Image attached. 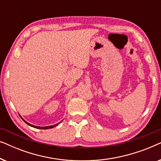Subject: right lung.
Segmentation results:
<instances>
[{
    "mask_svg": "<svg viewBox=\"0 0 161 161\" xmlns=\"http://www.w3.org/2000/svg\"><path fill=\"white\" fill-rule=\"evenodd\" d=\"M22 118V117H21ZM23 119V118H22ZM23 120L24 121V122H25L26 124L27 125H29V126H31V127H34V128H38V129H43V130H46V129H50V128H53V127H56L57 125H58V124H57V125H53V126H46V127H38V126H35V125H31V124H29V123L28 122H26V121H25L23 119ZM62 122V121H61V122Z\"/></svg>",
    "mask_w": 161,
    "mask_h": 161,
    "instance_id": "1",
    "label": "right lung"
}]
</instances>
